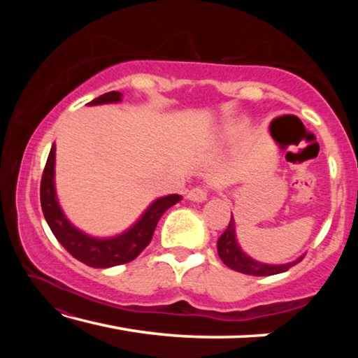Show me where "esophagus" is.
Wrapping results in <instances>:
<instances>
[{
	"label": "esophagus",
	"instance_id": "34e87169",
	"mask_svg": "<svg viewBox=\"0 0 358 358\" xmlns=\"http://www.w3.org/2000/svg\"><path fill=\"white\" fill-rule=\"evenodd\" d=\"M207 189H203V187H194L189 192H187V199L192 202H205L207 201Z\"/></svg>",
	"mask_w": 358,
	"mask_h": 358
}]
</instances>
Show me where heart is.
Wrapping results in <instances>:
<instances>
[{"mask_svg": "<svg viewBox=\"0 0 358 358\" xmlns=\"http://www.w3.org/2000/svg\"><path fill=\"white\" fill-rule=\"evenodd\" d=\"M246 131L245 123H237V124H227L222 126V128L215 134V145H229L237 141L240 136H243Z\"/></svg>", "mask_w": 358, "mask_h": 358, "instance_id": "b5f03b06", "label": "heart"}]
</instances>
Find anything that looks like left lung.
Returning a JSON list of instances; mask_svg holds the SVG:
<instances>
[{"mask_svg": "<svg viewBox=\"0 0 358 358\" xmlns=\"http://www.w3.org/2000/svg\"><path fill=\"white\" fill-rule=\"evenodd\" d=\"M217 254H220L221 260L229 266V268L240 271V273H245V275H252V276H271V275L284 273V271H287L290 266L299 264L303 259V256H300L299 259H295L292 262H287V264L257 262L256 259L248 256V254L240 248L237 241V234H235L234 216L230 217V222L227 229L224 230V234L217 238Z\"/></svg>", "mask_w": 358, "mask_h": 358, "instance_id": "1", "label": "left lung"}]
</instances>
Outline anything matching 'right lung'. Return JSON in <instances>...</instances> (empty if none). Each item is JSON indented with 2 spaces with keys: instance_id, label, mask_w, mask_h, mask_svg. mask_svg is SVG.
Masks as SVG:
<instances>
[{
  "instance_id": "obj_1",
  "label": "right lung",
  "mask_w": 358,
  "mask_h": 358,
  "mask_svg": "<svg viewBox=\"0 0 358 358\" xmlns=\"http://www.w3.org/2000/svg\"><path fill=\"white\" fill-rule=\"evenodd\" d=\"M121 98L123 94L120 92H110L88 102V106L117 104V102H121ZM55 151L57 147L53 143L41 180V207L48 227L64 250L77 260L93 266V268H108V266L134 260L151 241L161 216L172 205L181 201L178 194L157 197L124 232L113 235V237H93V235L77 229L59 207L55 187Z\"/></svg>"
}]
</instances>
